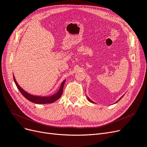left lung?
<instances>
[{
  "label": "left lung",
  "mask_w": 147,
  "mask_h": 147,
  "mask_svg": "<svg viewBox=\"0 0 147 147\" xmlns=\"http://www.w3.org/2000/svg\"><path fill=\"white\" fill-rule=\"evenodd\" d=\"M123 96H122V97H121V99H119V100H118V101H119V100H121V99H122V97H123ZM87 99H88V100H89V101H90V102H92V103H94V102H93V101H91V100H90V99H89V98H87ZM118 101H117V102H118Z\"/></svg>",
  "instance_id": "obj_1"
}]
</instances>
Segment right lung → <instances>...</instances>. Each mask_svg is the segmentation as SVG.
<instances>
[{
    "label": "right lung",
    "mask_w": 147,
    "mask_h": 147,
    "mask_svg": "<svg viewBox=\"0 0 147 147\" xmlns=\"http://www.w3.org/2000/svg\"><path fill=\"white\" fill-rule=\"evenodd\" d=\"M14 82L16 85V86H17L19 90L20 91V93H22L26 99H28L30 102H32L33 103H35V104H51V103H53L54 102H55L57 99H59L60 97H61L62 94V92H63V85L65 82V80L63 81V82L62 83L61 87H60V89L59 91L57 93L55 94H54L51 96H44V97H42V96H33L31 95L29 93H27L25 91H24L22 88L20 86L18 85V84L16 82V80L13 77Z\"/></svg>",
    "instance_id": "obj_1"
}]
</instances>
